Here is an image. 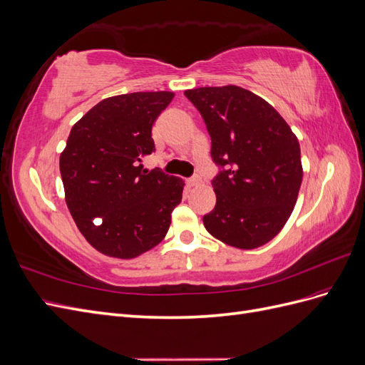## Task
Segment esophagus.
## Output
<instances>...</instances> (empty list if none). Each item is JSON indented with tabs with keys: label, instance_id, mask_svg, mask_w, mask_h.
<instances>
[{
	"label": "esophagus",
	"instance_id": "1",
	"mask_svg": "<svg viewBox=\"0 0 365 365\" xmlns=\"http://www.w3.org/2000/svg\"><path fill=\"white\" fill-rule=\"evenodd\" d=\"M200 184H201V176H200V175H195L193 178L189 180V185H192V187L200 185Z\"/></svg>",
	"mask_w": 365,
	"mask_h": 365
}]
</instances>
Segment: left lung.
Segmentation results:
<instances>
[{"mask_svg": "<svg viewBox=\"0 0 365 365\" xmlns=\"http://www.w3.org/2000/svg\"><path fill=\"white\" fill-rule=\"evenodd\" d=\"M212 138L219 168L216 205L202 220L224 244L252 250L267 244L289 219L303 180L298 140L262 97L236 85L187 90Z\"/></svg>", "mask_w": 365, "mask_h": 365, "instance_id": "8db88e82", "label": "left lung"}]
</instances>
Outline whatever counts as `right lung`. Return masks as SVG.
Instances as JSON below:
<instances>
[{"label":"right lung","mask_w":365,"mask_h":365,"mask_svg":"<svg viewBox=\"0 0 365 365\" xmlns=\"http://www.w3.org/2000/svg\"><path fill=\"white\" fill-rule=\"evenodd\" d=\"M173 93L108 97L71 128L61 153L70 213L90 244L106 256L134 259L164 239L184 182L141 160L155 150L152 125Z\"/></svg>","instance_id":"obj_1"}]
</instances>
